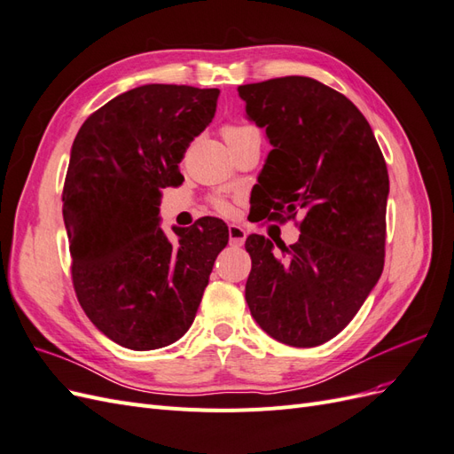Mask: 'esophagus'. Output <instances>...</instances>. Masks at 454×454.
I'll return each instance as SVG.
<instances>
[{
	"label": "esophagus",
	"mask_w": 454,
	"mask_h": 454,
	"mask_svg": "<svg viewBox=\"0 0 454 454\" xmlns=\"http://www.w3.org/2000/svg\"><path fill=\"white\" fill-rule=\"evenodd\" d=\"M229 240L232 246H242L246 242V231L242 225L231 223L229 225Z\"/></svg>",
	"instance_id": "1"
}]
</instances>
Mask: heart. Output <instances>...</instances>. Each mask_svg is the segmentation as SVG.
<instances>
[{
    "label": "heart",
    "instance_id": "1",
    "mask_svg": "<svg viewBox=\"0 0 454 454\" xmlns=\"http://www.w3.org/2000/svg\"><path fill=\"white\" fill-rule=\"evenodd\" d=\"M252 134H259L254 127L250 125H227L223 129V138L225 142H235V140H240V138H246V136H252ZM214 206L217 212H222L223 215H231L232 214V204L225 199H215L214 200Z\"/></svg>",
    "mask_w": 454,
    "mask_h": 454
}]
</instances>
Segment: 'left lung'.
Here are the masks:
<instances>
[{"label":"left lung","instance_id":"obj_1","mask_svg":"<svg viewBox=\"0 0 454 454\" xmlns=\"http://www.w3.org/2000/svg\"><path fill=\"white\" fill-rule=\"evenodd\" d=\"M239 96L272 145L255 204L282 222L303 214L292 246L246 239V303L272 339L318 347L348 325L380 278L387 162L360 109L320 81L269 79L240 85Z\"/></svg>","mask_w":454,"mask_h":454}]
</instances>
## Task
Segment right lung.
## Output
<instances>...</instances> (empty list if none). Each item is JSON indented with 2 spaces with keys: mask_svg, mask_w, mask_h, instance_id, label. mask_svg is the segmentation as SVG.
<instances>
[{
  "mask_svg": "<svg viewBox=\"0 0 454 454\" xmlns=\"http://www.w3.org/2000/svg\"><path fill=\"white\" fill-rule=\"evenodd\" d=\"M217 89L144 85L79 129L62 191L72 280L89 320L117 345L155 350L191 327L229 229L202 217L159 227L160 189L180 185L185 149L210 125Z\"/></svg>",
  "mask_w": 454,
  "mask_h": 454,
  "instance_id": "add662e5",
  "label": "right lung"
}]
</instances>
